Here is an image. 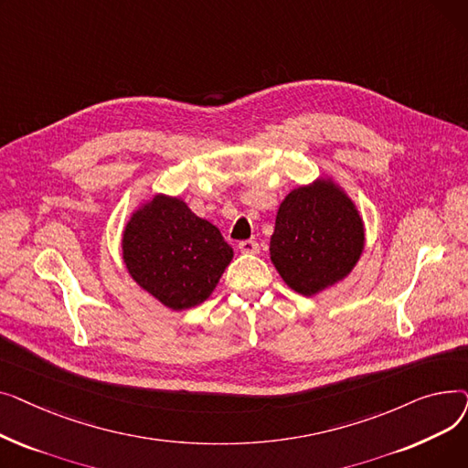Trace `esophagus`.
<instances>
[{
	"mask_svg": "<svg viewBox=\"0 0 468 468\" xmlns=\"http://www.w3.org/2000/svg\"><path fill=\"white\" fill-rule=\"evenodd\" d=\"M239 252L242 254H258L260 244L256 240H240L239 242Z\"/></svg>",
	"mask_w": 468,
	"mask_h": 468,
	"instance_id": "1",
	"label": "esophagus"
}]
</instances>
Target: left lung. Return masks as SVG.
<instances>
[{"label":"left lung","instance_id":"left-lung-1","mask_svg":"<svg viewBox=\"0 0 468 468\" xmlns=\"http://www.w3.org/2000/svg\"><path fill=\"white\" fill-rule=\"evenodd\" d=\"M364 240V221L351 197L332 178H316L284 197L269 252L292 290L314 296L353 271Z\"/></svg>","mask_w":468,"mask_h":468}]
</instances>
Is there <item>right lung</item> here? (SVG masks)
Here are the masks:
<instances>
[{
    "label": "right lung",
    "mask_w": 468,
    "mask_h": 468,
    "mask_svg": "<svg viewBox=\"0 0 468 468\" xmlns=\"http://www.w3.org/2000/svg\"><path fill=\"white\" fill-rule=\"evenodd\" d=\"M121 249L136 284L172 311L203 303L233 260L216 226L163 193L133 212Z\"/></svg>",
    "instance_id": "obj_1"
}]
</instances>
